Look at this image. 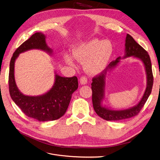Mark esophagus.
Listing matches in <instances>:
<instances>
[{"label":"esophagus","instance_id":"1","mask_svg":"<svg viewBox=\"0 0 160 160\" xmlns=\"http://www.w3.org/2000/svg\"><path fill=\"white\" fill-rule=\"evenodd\" d=\"M80 83L81 85H86L88 83V79L85 77H82L80 79Z\"/></svg>","mask_w":160,"mask_h":160}]
</instances>
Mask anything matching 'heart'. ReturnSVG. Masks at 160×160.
I'll list each match as a JSON object with an SVG mask.
<instances>
[{
    "label": "heart",
    "instance_id": "1",
    "mask_svg": "<svg viewBox=\"0 0 160 160\" xmlns=\"http://www.w3.org/2000/svg\"><path fill=\"white\" fill-rule=\"evenodd\" d=\"M114 48L109 40H102L97 38L74 46L72 54L74 59L83 62V69L91 76L98 75L108 66L113 55ZM69 54L63 56L68 65L74 66V59Z\"/></svg>",
    "mask_w": 160,
    "mask_h": 160
}]
</instances>
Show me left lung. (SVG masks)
<instances>
[{
  "label": "left lung",
  "mask_w": 160,
  "mask_h": 160,
  "mask_svg": "<svg viewBox=\"0 0 160 160\" xmlns=\"http://www.w3.org/2000/svg\"><path fill=\"white\" fill-rule=\"evenodd\" d=\"M125 54L123 57H119L115 61L109 63L100 74L92 78L91 89L92 91V100L93 108L102 118L108 121H118L132 118L136 116L143 107L149 97L153 86V75L152 71V65L150 57L148 52L129 34H127L125 40ZM132 56L141 60L144 63L147 76V87L144 95L140 102L136 106L130 108L121 110H111L102 105V101L104 99V86L105 78L108 72L112 70L118 65L121 60L123 58Z\"/></svg>",
  "instance_id": "obj_1"
}]
</instances>
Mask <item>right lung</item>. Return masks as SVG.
<instances>
[{
    "label": "right lung",
    "mask_w": 160,
    "mask_h": 160,
    "mask_svg": "<svg viewBox=\"0 0 160 160\" xmlns=\"http://www.w3.org/2000/svg\"><path fill=\"white\" fill-rule=\"evenodd\" d=\"M46 36L36 33L14 52L9 64V89L13 101L30 118L39 122L57 120L63 116L68 108L72 94L78 87V78L62 77L55 72V82L46 93L39 96H28L20 92L15 79V63L20 53L31 49H40L52 55V49L46 43Z\"/></svg>",
    "instance_id": "obj_1"
}]
</instances>
